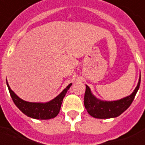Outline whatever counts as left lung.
Masks as SVG:
<instances>
[{
  "instance_id": "1",
  "label": "left lung",
  "mask_w": 145,
  "mask_h": 145,
  "mask_svg": "<svg viewBox=\"0 0 145 145\" xmlns=\"http://www.w3.org/2000/svg\"><path fill=\"white\" fill-rule=\"evenodd\" d=\"M140 83V76L138 86L131 94L115 101H103L94 97L88 86L86 85L84 95V106L89 114L95 118L108 119L120 116L126 110L135 99Z\"/></svg>"
}]
</instances>
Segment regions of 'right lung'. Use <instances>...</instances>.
Returning a JSON list of instances; mask_svg holds the SVG:
<instances>
[{
  "instance_id": "add662e5",
  "label": "right lung",
  "mask_w": 145,
  "mask_h": 145,
  "mask_svg": "<svg viewBox=\"0 0 145 145\" xmlns=\"http://www.w3.org/2000/svg\"><path fill=\"white\" fill-rule=\"evenodd\" d=\"M7 85L14 103L23 114L34 119L48 120L56 117L59 113L63 98L66 94L69 89L70 88L72 83L67 86L66 88L64 89L63 91L59 96H57L53 100L47 103H31V102L25 101L21 98H19L10 89L7 81Z\"/></svg>"
}]
</instances>
